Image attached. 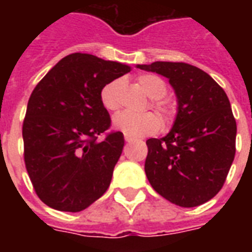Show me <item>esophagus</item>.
<instances>
[{
    "mask_svg": "<svg viewBox=\"0 0 252 252\" xmlns=\"http://www.w3.org/2000/svg\"><path fill=\"white\" fill-rule=\"evenodd\" d=\"M124 138H126V142H133V141H134V138L129 137V136H126V137H124Z\"/></svg>",
    "mask_w": 252,
    "mask_h": 252,
    "instance_id": "esophagus-1",
    "label": "esophagus"
}]
</instances>
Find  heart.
<instances>
[{"mask_svg":"<svg viewBox=\"0 0 252 252\" xmlns=\"http://www.w3.org/2000/svg\"><path fill=\"white\" fill-rule=\"evenodd\" d=\"M138 84L148 96L153 99L152 106L166 123L174 118V108L167 100L162 99L167 93L165 81L154 74H142L138 77ZM123 80H115L103 87L100 100L103 107L108 111L118 110L120 106V93L123 89ZM112 126L116 130L132 138L144 137L157 133L161 128V120L157 115L148 112L144 115H132L129 112H120L112 119Z\"/></svg>","mask_w":252,"mask_h":252,"instance_id":"heart-1","label":"heart"}]
</instances>
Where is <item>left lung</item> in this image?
I'll use <instances>...</instances> for the list:
<instances>
[{"mask_svg": "<svg viewBox=\"0 0 252 252\" xmlns=\"http://www.w3.org/2000/svg\"><path fill=\"white\" fill-rule=\"evenodd\" d=\"M136 66L166 77L178 106L170 132L146 141L149 183L179 207L207 203L222 188L235 156L237 123L226 93L193 65L156 61Z\"/></svg>", "mask_w": 252, "mask_h": 252, "instance_id": "obj_1", "label": "left lung"}]
</instances>
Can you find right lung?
<instances>
[{"label": "right lung", "mask_w": 252, "mask_h": 252, "mask_svg": "<svg viewBox=\"0 0 252 252\" xmlns=\"http://www.w3.org/2000/svg\"><path fill=\"white\" fill-rule=\"evenodd\" d=\"M130 69L89 53H72L33 89L22 129L25 163L39 199L48 207L81 212L110 187L124 136L112 132L96 140L111 126L100 93Z\"/></svg>", "instance_id": "add662e5"}]
</instances>
